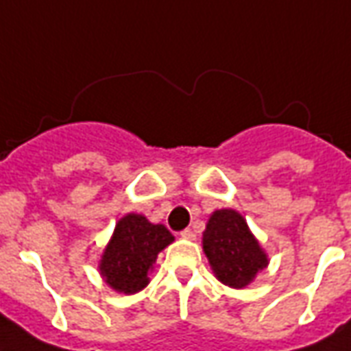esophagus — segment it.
Masks as SVG:
<instances>
[{"label": "esophagus", "instance_id": "1", "mask_svg": "<svg viewBox=\"0 0 351 351\" xmlns=\"http://www.w3.org/2000/svg\"><path fill=\"white\" fill-rule=\"evenodd\" d=\"M179 235H181V237H185V239H194V237H196V234H194L191 228H185Z\"/></svg>", "mask_w": 351, "mask_h": 351}]
</instances>
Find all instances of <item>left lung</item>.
<instances>
[{
	"instance_id": "left-lung-1",
	"label": "left lung",
	"mask_w": 351,
	"mask_h": 351,
	"mask_svg": "<svg viewBox=\"0 0 351 351\" xmlns=\"http://www.w3.org/2000/svg\"><path fill=\"white\" fill-rule=\"evenodd\" d=\"M204 250L219 280L243 288L267 265V256L250 234L247 222L234 209H219L209 217Z\"/></svg>"
}]
</instances>
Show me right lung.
<instances>
[{"mask_svg":"<svg viewBox=\"0 0 351 351\" xmlns=\"http://www.w3.org/2000/svg\"><path fill=\"white\" fill-rule=\"evenodd\" d=\"M172 241L173 235L162 224H151L142 215L123 217L102 254V277L114 290L136 293L149 282L147 271L158 252Z\"/></svg>","mask_w":351,"mask_h":351,"instance_id":"add662e5","label":"right lung"}]
</instances>
